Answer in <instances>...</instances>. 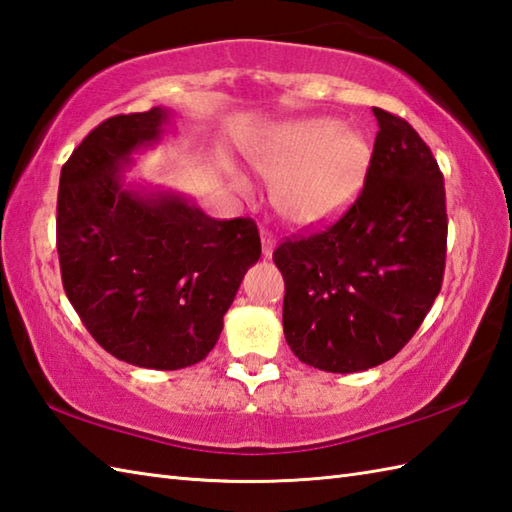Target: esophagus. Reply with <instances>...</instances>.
<instances>
[{"label":"esophagus","instance_id":"34e87169","mask_svg":"<svg viewBox=\"0 0 512 512\" xmlns=\"http://www.w3.org/2000/svg\"><path fill=\"white\" fill-rule=\"evenodd\" d=\"M259 237H262V253H264V257H266V259L273 257V250H275V246H277L275 235L270 233V231H266V228H262V231H259Z\"/></svg>","mask_w":512,"mask_h":512}]
</instances>
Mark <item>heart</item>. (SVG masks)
I'll return each instance as SVG.
<instances>
[{
  "label": "heart",
  "mask_w": 512,
  "mask_h": 512,
  "mask_svg": "<svg viewBox=\"0 0 512 512\" xmlns=\"http://www.w3.org/2000/svg\"><path fill=\"white\" fill-rule=\"evenodd\" d=\"M250 165L275 182L277 211L297 226H314L343 213L361 193L372 145L339 118L306 116L279 123L248 149ZM246 189V178L237 176Z\"/></svg>",
  "instance_id": "1"
}]
</instances>
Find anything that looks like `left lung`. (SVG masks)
<instances>
[{
    "mask_svg": "<svg viewBox=\"0 0 512 512\" xmlns=\"http://www.w3.org/2000/svg\"><path fill=\"white\" fill-rule=\"evenodd\" d=\"M365 187L339 222L273 253L284 334L301 363L334 374L394 358L436 301L447 257L444 180L407 121L374 107Z\"/></svg>",
    "mask_w": 512,
    "mask_h": 512,
    "instance_id": "obj_1",
    "label": "left lung"
}]
</instances>
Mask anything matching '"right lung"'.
Returning a JSON list of instances; mask_svg holds the SVG:
<instances>
[{
  "instance_id": "add662e5",
  "label": "right lung",
  "mask_w": 512,
  "mask_h": 512,
  "mask_svg": "<svg viewBox=\"0 0 512 512\" xmlns=\"http://www.w3.org/2000/svg\"><path fill=\"white\" fill-rule=\"evenodd\" d=\"M173 110L107 118L61 169L57 250L65 295L103 350L136 367L200 363L262 255L253 220H213L187 195L127 182Z\"/></svg>"
}]
</instances>
